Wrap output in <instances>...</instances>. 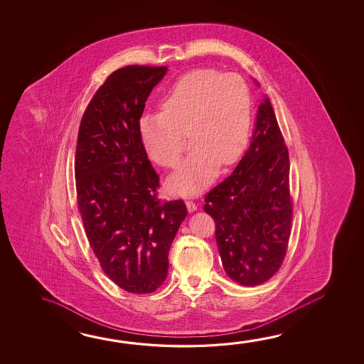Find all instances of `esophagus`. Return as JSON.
<instances>
[{"label":"esophagus","mask_w":364,"mask_h":364,"mask_svg":"<svg viewBox=\"0 0 364 364\" xmlns=\"http://www.w3.org/2000/svg\"><path fill=\"white\" fill-rule=\"evenodd\" d=\"M186 208H188V210L191 212V213H193L194 210H197V204L194 203V202H191V200H186Z\"/></svg>","instance_id":"34e87169"}]
</instances>
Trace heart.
I'll return each mask as SVG.
<instances>
[{
	"instance_id": "1",
	"label": "heart",
	"mask_w": 364,
	"mask_h": 364,
	"mask_svg": "<svg viewBox=\"0 0 364 364\" xmlns=\"http://www.w3.org/2000/svg\"><path fill=\"white\" fill-rule=\"evenodd\" d=\"M250 92L242 77L196 69L173 84L161 107L139 119L143 147L164 167L179 164L188 134L191 151L168 178L180 196H196L210 184L218 165L229 166L242 154L250 128Z\"/></svg>"
}]
</instances>
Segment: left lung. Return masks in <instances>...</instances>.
<instances>
[{"label":"left lung","mask_w":364,"mask_h":364,"mask_svg":"<svg viewBox=\"0 0 364 364\" xmlns=\"http://www.w3.org/2000/svg\"><path fill=\"white\" fill-rule=\"evenodd\" d=\"M289 165L272 105L263 98L248 151L204 199L223 269L239 285L266 282L285 258L293 218Z\"/></svg>","instance_id":"1"}]
</instances>
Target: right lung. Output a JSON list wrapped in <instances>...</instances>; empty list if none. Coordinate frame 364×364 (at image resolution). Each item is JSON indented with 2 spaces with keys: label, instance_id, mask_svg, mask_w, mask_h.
Masks as SVG:
<instances>
[{
  "label": "right lung",
  "instance_id": "add662e5",
  "mask_svg": "<svg viewBox=\"0 0 364 364\" xmlns=\"http://www.w3.org/2000/svg\"><path fill=\"white\" fill-rule=\"evenodd\" d=\"M166 66L114 71L84 112L75 156L77 208L90 248L125 291L154 293L168 269V250L186 217L181 199L161 203L160 178L148 160L139 119Z\"/></svg>",
  "mask_w": 364,
  "mask_h": 364
}]
</instances>
